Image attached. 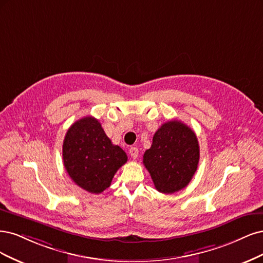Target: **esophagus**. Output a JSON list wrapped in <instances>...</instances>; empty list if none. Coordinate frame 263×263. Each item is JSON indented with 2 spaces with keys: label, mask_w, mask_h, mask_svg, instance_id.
Returning <instances> with one entry per match:
<instances>
[{
  "label": "esophagus",
  "mask_w": 263,
  "mask_h": 263,
  "mask_svg": "<svg viewBox=\"0 0 263 263\" xmlns=\"http://www.w3.org/2000/svg\"><path fill=\"white\" fill-rule=\"evenodd\" d=\"M129 153H130L131 157L135 159V158H138V156H139V149L137 147H131L129 149Z\"/></svg>",
  "instance_id": "34e87169"
}]
</instances>
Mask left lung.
Wrapping results in <instances>:
<instances>
[{
	"label": "left lung",
	"instance_id": "left-lung-1",
	"mask_svg": "<svg viewBox=\"0 0 263 263\" xmlns=\"http://www.w3.org/2000/svg\"><path fill=\"white\" fill-rule=\"evenodd\" d=\"M200 159L197 135L178 120L165 122L155 132L151 148L143 155L157 191L175 193L187 187Z\"/></svg>",
	"mask_w": 263,
	"mask_h": 263
}]
</instances>
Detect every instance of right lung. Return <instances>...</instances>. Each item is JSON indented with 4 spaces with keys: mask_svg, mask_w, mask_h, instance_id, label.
<instances>
[{
    "mask_svg": "<svg viewBox=\"0 0 263 263\" xmlns=\"http://www.w3.org/2000/svg\"><path fill=\"white\" fill-rule=\"evenodd\" d=\"M63 163L71 179L90 193H101L128 160L125 152L114 145L100 122L84 117L67 130L63 141Z\"/></svg>",
    "mask_w": 263,
    "mask_h": 263,
    "instance_id": "add662e5",
    "label": "right lung"
}]
</instances>
